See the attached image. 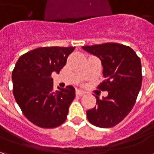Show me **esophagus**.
<instances>
[{
	"label": "esophagus",
	"mask_w": 154,
	"mask_h": 154,
	"mask_svg": "<svg viewBox=\"0 0 154 154\" xmlns=\"http://www.w3.org/2000/svg\"><path fill=\"white\" fill-rule=\"evenodd\" d=\"M76 94H77V96H82V95L85 94V91H83L82 90H80V89H77L76 91Z\"/></svg>",
	"instance_id": "obj_1"
}]
</instances>
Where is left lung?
Segmentation results:
<instances>
[{
  "label": "left lung",
  "mask_w": 154,
  "mask_h": 154,
  "mask_svg": "<svg viewBox=\"0 0 154 154\" xmlns=\"http://www.w3.org/2000/svg\"><path fill=\"white\" fill-rule=\"evenodd\" d=\"M84 50L101 61L106 79L97 87L108 91V96L87 111V119L93 125L110 128L121 122L135 104L142 85L141 61L129 46L105 43L83 46Z\"/></svg>",
  "instance_id": "obj_1"
}]
</instances>
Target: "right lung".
Returning a JSON list of instances; mask_svg holds the SVG:
<instances>
[{
	"label": "right lung",
	"instance_id": "obj_1",
	"mask_svg": "<svg viewBox=\"0 0 154 154\" xmlns=\"http://www.w3.org/2000/svg\"><path fill=\"white\" fill-rule=\"evenodd\" d=\"M75 47H41L20 57L12 72L13 94L24 116L41 128L65 122L75 88L54 91V72L59 73Z\"/></svg>",
	"mask_w": 154,
	"mask_h": 154
}]
</instances>
